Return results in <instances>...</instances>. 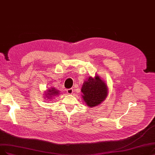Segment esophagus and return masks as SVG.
<instances>
[{
  "mask_svg": "<svg viewBox=\"0 0 155 155\" xmlns=\"http://www.w3.org/2000/svg\"><path fill=\"white\" fill-rule=\"evenodd\" d=\"M67 92L68 94H72L73 93V88L67 89Z\"/></svg>",
  "mask_w": 155,
  "mask_h": 155,
  "instance_id": "1",
  "label": "esophagus"
}]
</instances>
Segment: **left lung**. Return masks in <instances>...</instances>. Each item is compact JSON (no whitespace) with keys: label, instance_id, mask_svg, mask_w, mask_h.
<instances>
[{"label":"left lung","instance_id":"8db88e82","mask_svg":"<svg viewBox=\"0 0 155 155\" xmlns=\"http://www.w3.org/2000/svg\"><path fill=\"white\" fill-rule=\"evenodd\" d=\"M81 92L84 102L90 107H94L105 99L108 94V88L104 82L96 76L94 79L90 77L83 83Z\"/></svg>","mask_w":155,"mask_h":155}]
</instances>
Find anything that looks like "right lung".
Returning <instances> with one entry per match:
<instances>
[{
  "instance_id": "obj_1",
  "label": "right lung",
  "mask_w": 155,
  "mask_h": 155,
  "mask_svg": "<svg viewBox=\"0 0 155 155\" xmlns=\"http://www.w3.org/2000/svg\"><path fill=\"white\" fill-rule=\"evenodd\" d=\"M58 94H59V92H58V90L52 88V89L47 90V93L45 95H47V97H48V99H50L51 97H52V96H54V95H58Z\"/></svg>"
}]
</instances>
